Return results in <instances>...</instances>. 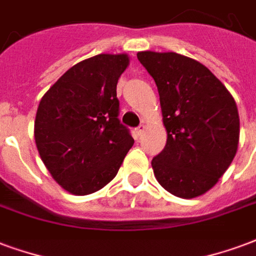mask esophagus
<instances>
[{
    "label": "esophagus",
    "mask_w": 256,
    "mask_h": 256,
    "mask_svg": "<svg viewBox=\"0 0 256 256\" xmlns=\"http://www.w3.org/2000/svg\"><path fill=\"white\" fill-rule=\"evenodd\" d=\"M144 130H145V126H144V124H141L140 128H136V134H137L138 137H141V134L144 133Z\"/></svg>",
    "instance_id": "esophagus-1"
}]
</instances>
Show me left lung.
I'll list each match as a JSON object with an SVG mask.
<instances>
[{"instance_id":"obj_1","label":"left lung","mask_w":256,"mask_h":256,"mask_svg":"<svg viewBox=\"0 0 256 256\" xmlns=\"http://www.w3.org/2000/svg\"><path fill=\"white\" fill-rule=\"evenodd\" d=\"M156 82L166 144L153 157L157 182L190 200L209 191L238 152L240 119L234 96L198 60L178 52L140 51Z\"/></svg>"}]
</instances>
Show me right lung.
Here are the masks:
<instances>
[{
    "label": "right lung",
    "mask_w": 256,
    "mask_h": 256,
    "mask_svg": "<svg viewBox=\"0 0 256 256\" xmlns=\"http://www.w3.org/2000/svg\"><path fill=\"white\" fill-rule=\"evenodd\" d=\"M128 54H99L72 66L43 94L35 118L38 152L52 179L88 196L118 174L134 140L119 122L116 84Z\"/></svg>",
    "instance_id": "right-lung-1"
}]
</instances>
